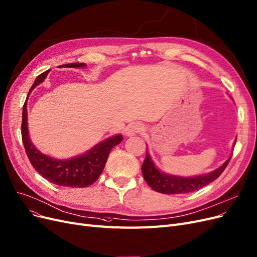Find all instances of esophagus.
I'll list each match as a JSON object with an SVG mask.
<instances>
[{"label":"esophagus","mask_w":257,"mask_h":257,"mask_svg":"<svg viewBox=\"0 0 257 257\" xmlns=\"http://www.w3.org/2000/svg\"><path fill=\"white\" fill-rule=\"evenodd\" d=\"M141 132H144V125L138 122L131 123V124H128L125 128V134L127 136H133V135L138 134V133H141Z\"/></svg>","instance_id":"esophagus-1"}]
</instances>
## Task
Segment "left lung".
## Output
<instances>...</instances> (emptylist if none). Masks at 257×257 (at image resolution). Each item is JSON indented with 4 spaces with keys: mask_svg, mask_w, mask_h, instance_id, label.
I'll return each mask as SVG.
<instances>
[{
    "mask_svg": "<svg viewBox=\"0 0 257 257\" xmlns=\"http://www.w3.org/2000/svg\"><path fill=\"white\" fill-rule=\"evenodd\" d=\"M229 161H231V157L220 168L208 174L194 176V178H181V176L162 173L154 166L151 157L147 153L141 170H143L146 182L153 190L166 194L187 193L204 187V186L218 179L221 173L224 171Z\"/></svg>",
    "mask_w": 257,
    "mask_h": 257,
    "instance_id": "1",
    "label": "left lung"
}]
</instances>
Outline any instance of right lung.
<instances>
[{
  "mask_svg": "<svg viewBox=\"0 0 257 257\" xmlns=\"http://www.w3.org/2000/svg\"><path fill=\"white\" fill-rule=\"evenodd\" d=\"M84 66L85 64L83 63H73L61 65L59 68H78ZM48 73L49 70L37 76L33 86L31 87L29 94L35 87L44 81ZM26 101L28 100H25L22 111L21 135L26 155H28L35 170L42 178L58 186L82 188L92 185L101 175L105 164L107 162L110 150L122 141V135H117L105 139L101 144L96 145L91 150H89L87 153L71 159L59 161V159L52 158L40 153L31 143L28 131V109H26V107H28L26 105L28 104H26Z\"/></svg>",
  "mask_w": 257,
  "mask_h": 257,
  "instance_id": "add662e5",
  "label": "right lung"
}]
</instances>
